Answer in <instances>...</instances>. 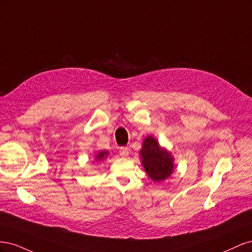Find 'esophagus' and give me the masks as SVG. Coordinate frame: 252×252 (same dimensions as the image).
Wrapping results in <instances>:
<instances>
[{
	"instance_id": "1",
	"label": "esophagus",
	"mask_w": 252,
	"mask_h": 252,
	"mask_svg": "<svg viewBox=\"0 0 252 252\" xmlns=\"http://www.w3.org/2000/svg\"><path fill=\"white\" fill-rule=\"evenodd\" d=\"M129 152H130V150H129L128 147H121L120 148V156L121 157H127L129 155Z\"/></svg>"
}]
</instances>
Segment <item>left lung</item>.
Listing matches in <instances>:
<instances>
[{
    "mask_svg": "<svg viewBox=\"0 0 252 252\" xmlns=\"http://www.w3.org/2000/svg\"><path fill=\"white\" fill-rule=\"evenodd\" d=\"M140 156L145 172L154 182L165 181L174 171L175 164L171 152L162 147L152 135L144 139Z\"/></svg>",
    "mask_w": 252,
    "mask_h": 252,
    "instance_id": "1",
    "label": "left lung"
}]
</instances>
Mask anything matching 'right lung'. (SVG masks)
<instances>
[{
    "label": "right lung",
    "instance_id": "1",
    "mask_svg": "<svg viewBox=\"0 0 252 252\" xmlns=\"http://www.w3.org/2000/svg\"><path fill=\"white\" fill-rule=\"evenodd\" d=\"M109 152L108 150H101L97 152V155L95 156V158H94V162H101V161H104V159H106V158L108 157Z\"/></svg>",
    "mask_w": 252,
    "mask_h": 252
}]
</instances>
